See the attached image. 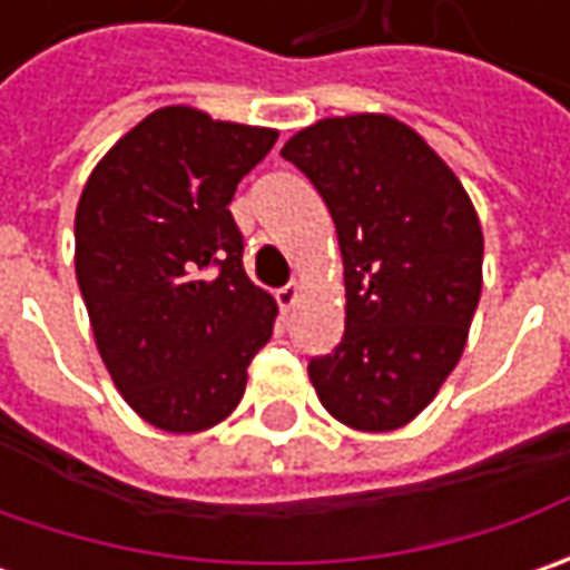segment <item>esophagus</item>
Masks as SVG:
<instances>
[{"instance_id":"obj_1","label":"esophagus","mask_w":570,"mask_h":570,"mask_svg":"<svg viewBox=\"0 0 570 570\" xmlns=\"http://www.w3.org/2000/svg\"><path fill=\"white\" fill-rule=\"evenodd\" d=\"M297 295H301V288L292 282V285H285V288H278V292H275V301H278V307L288 314V311L297 304Z\"/></svg>"}]
</instances>
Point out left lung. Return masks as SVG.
<instances>
[{
    "mask_svg": "<svg viewBox=\"0 0 570 570\" xmlns=\"http://www.w3.org/2000/svg\"><path fill=\"white\" fill-rule=\"evenodd\" d=\"M282 158L317 187L340 234L345 333L311 358L323 409L358 431H393L456 367L482 295V228L431 145L383 114L330 117Z\"/></svg>",
    "mask_w": 570,
    "mask_h": 570,
    "instance_id": "1",
    "label": "left lung"
}]
</instances>
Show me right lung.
<instances>
[{"instance_id":"add662e5","label":"right lung","mask_w":570,"mask_h":570,"mask_svg":"<svg viewBox=\"0 0 570 570\" xmlns=\"http://www.w3.org/2000/svg\"><path fill=\"white\" fill-rule=\"evenodd\" d=\"M275 129L161 107L91 170L76 212V278L122 400L193 434L237 409L278 307L244 273L234 189Z\"/></svg>"}]
</instances>
